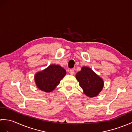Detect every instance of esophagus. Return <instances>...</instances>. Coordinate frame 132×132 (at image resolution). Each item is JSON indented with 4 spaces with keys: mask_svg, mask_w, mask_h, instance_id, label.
Listing matches in <instances>:
<instances>
[{
    "mask_svg": "<svg viewBox=\"0 0 132 132\" xmlns=\"http://www.w3.org/2000/svg\"><path fill=\"white\" fill-rule=\"evenodd\" d=\"M69 72H70V74L71 75H74V73H75V71H74V70L73 69H70L69 70Z\"/></svg>",
    "mask_w": 132,
    "mask_h": 132,
    "instance_id": "esophagus-1",
    "label": "esophagus"
}]
</instances>
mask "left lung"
<instances>
[{
	"label": "left lung",
	"mask_w": 132,
	"mask_h": 132,
	"mask_svg": "<svg viewBox=\"0 0 132 132\" xmlns=\"http://www.w3.org/2000/svg\"><path fill=\"white\" fill-rule=\"evenodd\" d=\"M75 78L82 88L84 94L89 97L97 96L104 87V81L101 77L87 66H83L78 72Z\"/></svg>",
	"instance_id": "obj_1"
}]
</instances>
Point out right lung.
<instances>
[{
    "label": "right lung",
    "mask_w": 132,
    "mask_h": 132,
    "mask_svg": "<svg viewBox=\"0 0 132 132\" xmlns=\"http://www.w3.org/2000/svg\"><path fill=\"white\" fill-rule=\"evenodd\" d=\"M65 69L58 64H50L43 70L35 75V82L37 87L45 92L53 91L65 76Z\"/></svg>",
    "instance_id": "obj_1"
}]
</instances>
